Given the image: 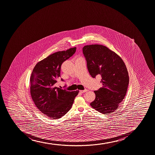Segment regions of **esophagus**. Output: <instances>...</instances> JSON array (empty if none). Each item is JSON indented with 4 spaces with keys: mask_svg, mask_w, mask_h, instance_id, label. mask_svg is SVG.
<instances>
[{
    "mask_svg": "<svg viewBox=\"0 0 155 155\" xmlns=\"http://www.w3.org/2000/svg\"><path fill=\"white\" fill-rule=\"evenodd\" d=\"M87 89H85V90H80V93H83L86 92L87 91Z\"/></svg>",
    "mask_w": 155,
    "mask_h": 155,
    "instance_id": "esophagus-1",
    "label": "esophagus"
}]
</instances>
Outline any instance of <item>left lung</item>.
Listing matches in <instances>:
<instances>
[{"label": "left lung", "instance_id": "obj_1", "mask_svg": "<svg viewBox=\"0 0 155 155\" xmlns=\"http://www.w3.org/2000/svg\"><path fill=\"white\" fill-rule=\"evenodd\" d=\"M82 50L89 73L93 78L101 76L103 84L94 91L95 99L91 106L103 114L113 113L127 92L129 76L125 64L118 54L102 45L84 46Z\"/></svg>", "mask_w": 155, "mask_h": 155}]
</instances>
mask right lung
Masks as SVG:
<instances>
[{"label":"right lung","mask_w":155,"mask_h":155,"mask_svg":"<svg viewBox=\"0 0 155 155\" xmlns=\"http://www.w3.org/2000/svg\"><path fill=\"white\" fill-rule=\"evenodd\" d=\"M76 47L59 51L38 62L30 78V94L42 113L53 119L64 115L71 108L79 91H67L57 87L61 65L75 54ZM62 81H64L61 78Z\"/></svg>","instance_id":"right-lung-1"}]
</instances>
